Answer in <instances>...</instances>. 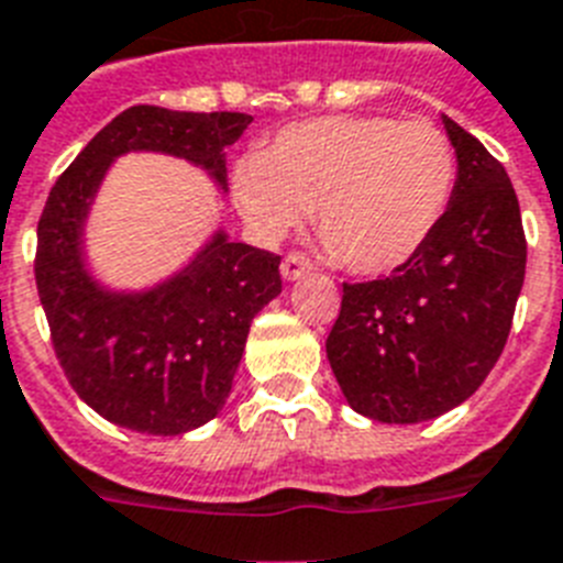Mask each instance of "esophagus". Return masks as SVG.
<instances>
[{"mask_svg":"<svg viewBox=\"0 0 563 563\" xmlns=\"http://www.w3.org/2000/svg\"><path fill=\"white\" fill-rule=\"evenodd\" d=\"M310 273V262L301 253H290L285 255V262H282V278L285 282H296V278H305Z\"/></svg>","mask_w":563,"mask_h":563,"instance_id":"1","label":"esophagus"}]
</instances>
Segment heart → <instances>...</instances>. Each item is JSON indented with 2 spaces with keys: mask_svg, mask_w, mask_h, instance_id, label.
I'll use <instances>...</instances> for the list:
<instances>
[{
  "mask_svg": "<svg viewBox=\"0 0 563 563\" xmlns=\"http://www.w3.org/2000/svg\"><path fill=\"white\" fill-rule=\"evenodd\" d=\"M454 184V146L429 120L336 114L282 129L235 169L232 198L267 244L316 207V230L345 271L388 276L438 230Z\"/></svg>",
  "mask_w": 563,
  "mask_h": 563,
  "instance_id": "obj_1",
  "label": "heart"
}]
</instances>
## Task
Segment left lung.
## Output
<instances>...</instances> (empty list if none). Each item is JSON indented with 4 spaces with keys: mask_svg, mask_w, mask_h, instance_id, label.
<instances>
[{
    "mask_svg": "<svg viewBox=\"0 0 563 563\" xmlns=\"http://www.w3.org/2000/svg\"><path fill=\"white\" fill-rule=\"evenodd\" d=\"M457 184L443 221L391 276L342 285L324 342L347 406L426 422L466 402L495 368L527 273L521 207L504 166L443 114Z\"/></svg>",
    "mask_w": 563,
    "mask_h": 563,
    "instance_id": "8db88e82",
    "label": "left lung"
}]
</instances>
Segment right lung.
Wrapping results in <instances>:
<instances>
[{
    "label": "right lung",
    "mask_w": 563,
    "mask_h": 563,
    "mask_svg": "<svg viewBox=\"0 0 563 563\" xmlns=\"http://www.w3.org/2000/svg\"><path fill=\"white\" fill-rule=\"evenodd\" d=\"M250 123L241 111L132 106L88 141L42 209L34 273L51 342L74 391L120 429L172 438L218 417L250 322L282 292V258L218 227L164 282L114 290L86 258L97 192L129 152L180 157L227 192L224 148Z\"/></svg>",
    "instance_id": "obj_1"
}]
</instances>
